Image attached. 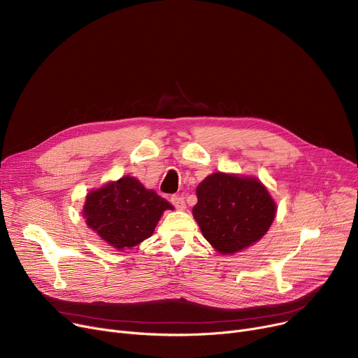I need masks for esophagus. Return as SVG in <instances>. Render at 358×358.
<instances>
[{
  "label": "esophagus",
  "mask_w": 358,
  "mask_h": 358,
  "mask_svg": "<svg viewBox=\"0 0 358 358\" xmlns=\"http://www.w3.org/2000/svg\"><path fill=\"white\" fill-rule=\"evenodd\" d=\"M171 203H173V206L176 209H180V210H182V209H185V200H184V197L182 196H178V194H174V196H171Z\"/></svg>",
  "instance_id": "34e87169"
}]
</instances>
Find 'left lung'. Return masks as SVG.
<instances>
[{"instance_id":"8db88e82","label":"left lung","mask_w":358,"mask_h":358,"mask_svg":"<svg viewBox=\"0 0 358 358\" xmlns=\"http://www.w3.org/2000/svg\"><path fill=\"white\" fill-rule=\"evenodd\" d=\"M193 216L203 236L222 254L252 245L271 227L275 204L257 178L216 173L197 187Z\"/></svg>"}]
</instances>
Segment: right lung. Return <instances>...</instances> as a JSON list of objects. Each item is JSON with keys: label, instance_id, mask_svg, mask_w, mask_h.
<instances>
[{"label": "right lung", "instance_id": "add662e5", "mask_svg": "<svg viewBox=\"0 0 358 358\" xmlns=\"http://www.w3.org/2000/svg\"><path fill=\"white\" fill-rule=\"evenodd\" d=\"M171 203L146 190L134 177H123L91 192L84 206L87 224L111 247L131 248L152 235Z\"/></svg>", "mask_w": 358, "mask_h": 358}]
</instances>
